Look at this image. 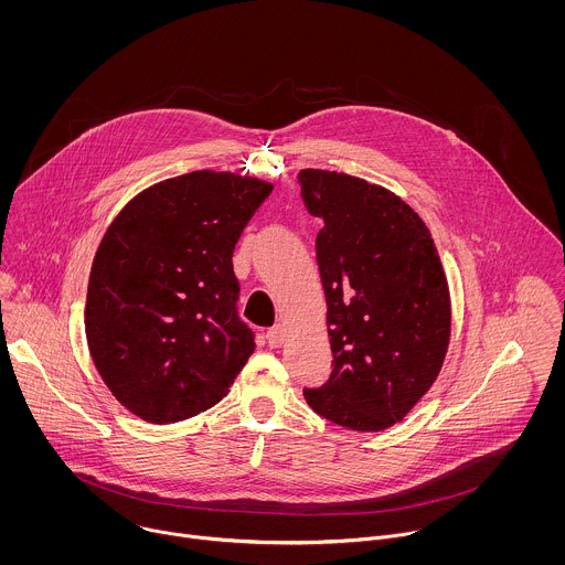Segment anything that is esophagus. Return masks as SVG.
<instances>
[{
  "label": "esophagus",
  "instance_id": "esophagus-1",
  "mask_svg": "<svg viewBox=\"0 0 565 565\" xmlns=\"http://www.w3.org/2000/svg\"><path fill=\"white\" fill-rule=\"evenodd\" d=\"M285 337H287V330H285L282 323H278V326H274V328L267 330V343H269L271 348H280V345L285 343Z\"/></svg>",
  "mask_w": 565,
  "mask_h": 565
}]
</instances>
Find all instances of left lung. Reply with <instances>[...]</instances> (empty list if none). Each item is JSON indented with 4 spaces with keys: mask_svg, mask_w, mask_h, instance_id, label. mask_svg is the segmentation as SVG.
I'll list each match as a JSON object with an SVG mask.
<instances>
[{
    "mask_svg": "<svg viewBox=\"0 0 565 565\" xmlns=\"http://www.w3.org/2000/svg\"><path fill=\"white\" fill-rule=\"evenodd\" d=\"M322 217L318 265L332 372L309 406L350 430L401 422L430 390L450 343V291L430 231L385 186L328 169L298 173Z\"/></svg>",
    "mask_w": 565,
    "mask_h": 565,
    "instance_id": "8db88e82",
    "label": "left lung"
}]
</instances>
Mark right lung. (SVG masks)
<instances>
[{
	"label": "right lung",
	"mask_w": 565,
	"mask_h": 565,
	"mask_svg": "<svg viewBox=\"0 0 565 565\" xmlns=\"http://www.w3.org/2000/svg\"><path fill=\"white\" fill-rule=\"evenodd\" d=\"M274 184L191 171L135 195L95 252L84 330L110 394L152 424L220 403L254 352L233 252Z\"/></svg>",
	"instance_id": "right-lung-1"
}]
</instances>
